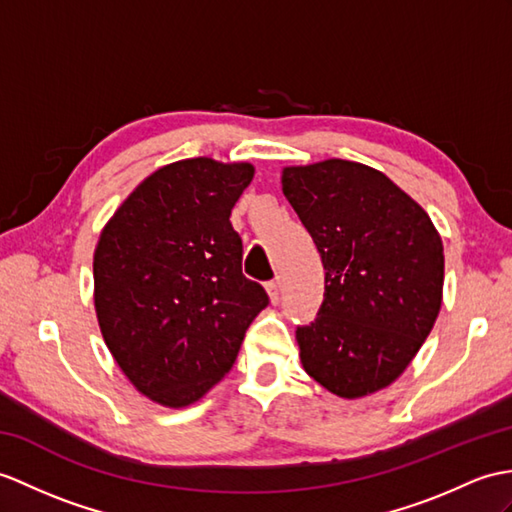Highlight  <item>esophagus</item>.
<instances>
[{
	"label": "esophagus",
	"mask_w": 512,
	"mask_h": 512,
	"mask_svg": "<svg viewBox=\"0 0 512 512\" xmlns=\"http://www.w3.org/2000/svg\"><path fill=\"white\" fill-rule=\"evenodd\" d=\"M266 292H268V299H270V303H272V305H277V303H279V296H281V285H279V281H270V283H266Z\"/></svg>",
	"instance_id": "obj_1"
}]
</instances>
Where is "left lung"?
I'll return each instance as SVG.
<instances>
[{"mask_svg": "<svg viewBox=\"0 0 512 512\" xmlns=\"http://www.w3.org/2000/svg\"><path fill=\"white\" fill-rule=\"evenodd\" d=\"M281 185L325 266L318 316L296 329L305 373L342 399L384 390L441 312V233L417 200L358 161L285 165Z\"/></svg>", "mask_w": 512, "mask_h": 512, "instance_id": "obj_1", "label": "left lung"}]
</instances>
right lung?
Returning a JSON list of instances; mask_svg holds the SVG:
<instances>
[{"label": "right lung", "mask_w": 512, "mask_h": 512, "mask_svg": "<svg viewBox=\"0 0 512 512\" xmlns=\"http://www.w3.org/2000/svg\"><path fill=\"white\" fill-rule=\"evenodd\" d=\"M255 165L183 159L146 176L104 224L93 251V305L113 360L137 392L187 408L231 371L268 305L242 275L229 216Z\"/></svg>", "instance_id": "add662e5"}]
</instances>
